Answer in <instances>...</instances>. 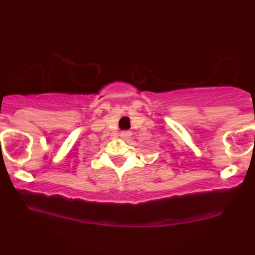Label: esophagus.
Wrapping results in <instances>:
<instances>
[{
  "mask_svg": "<svg viewBox=\"0 0 255 255\" xmlns=\"http://www.w3.org/2000/svg\"><path fill=\"white\" fill-rule=\"evenodd\" d=\"M120 136H121V139H122V140H128V139H130V136H131V131H129V130L121 131V134H120Z\"/></svg>",
  "mask_w": 255,
  "mask_h": 255,
  "instance_id": "34e87169",
  "label": "esophagus"
}]
</instances>
